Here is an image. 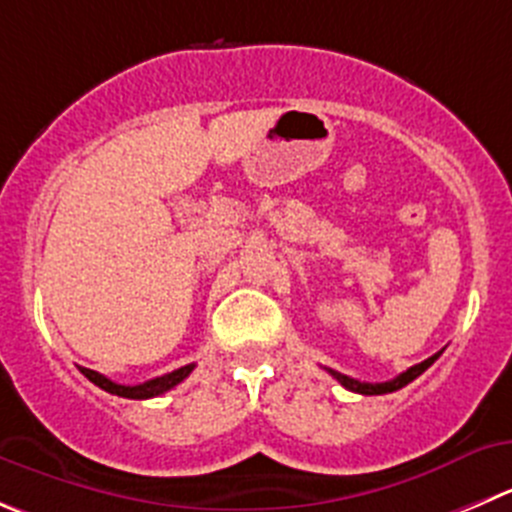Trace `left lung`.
I'll return each instance as SVG.
<instances>
[{"label": "left lung", "instance_id": "1", "mask_svg": "<svg viewBox=\"0 0 512 512\" xmlns=\"http://www.w3.org/2000/svg\"><path fill=\"white\" fill-rule=\"evenodd\" d=\"M437 357H440V352L432 354V357L425 359V362H420V364H415V367H410V369H407V372L399 374V377L389 379V382H379V384L359 382V379L347 377V374H342V372H334V369H329V374H332V377L337 379V382L342 384V387L352 389V392H359V394H387V392H397V389H402V387H405V384H410L412 379L420 377V374L425 372L427 367H432V364H435Z\"/></svg>", "mask_w": 512, "mask_h": 512}]
</instances>
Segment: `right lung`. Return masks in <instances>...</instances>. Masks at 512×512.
<instances>
[{"instance_id": "add662e5", "label": "right lung", "mask_w": 512, "mask_h": 512, "mask_svg": "<svg viewBox=\"0 0 512 512\" xmlns=\"http://www.w3.org/2000/svg\"><path fill=\"white\" fill-rule=\"evenodd\" d=\"M193 367H196V364H186V367L175 369V372L163 374V377L148 379V382H143V384H133V387H130V384L113 382V379H107L105 374L95 372V369L80 367V372L85 374L92 384H97V387L105 389V392H110V394H118V397H128V399H150V397H158V394L168 392V389H173L175 384L183 382V379L193 372Z\"/></svg>"}]
</instances>
